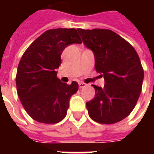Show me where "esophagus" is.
Instances as JSON below:
<instances>
[{
  "mask_svg": "<svg viewBox=\"0 0 154 154\" xmlns=\"http://www.w3.org/2000/svg\"><path fill=\"white\" fill-rule=\"evenodd\" d=\"M87 85L85 84V83H82V82H80L79 83V88L80 89H82V88H84V87L86 86Z\"/></svg>",
  "mask_w": 154,
  "mask_h": 154,
  "instance_id": "1",
  "label": "esophagus"
}]
</instances>
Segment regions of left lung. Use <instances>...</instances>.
Listing matches in <instances>:
<instances>
[{
  "label": "left lung",
  "mask_w": 154,
  "mask_h": 154,
  "mask_svg": "<svg viewBox=\"0 0 154 154\" xmlns=\"http://www.w3.org/2000/svg\"><path fill=\"white\" fill-rule=\"evenodd\" d=\"M95 58V69L104 77L103 88L93 85L95 96L86 102L89 117L101 124H114L128 117L142 88L144 70L134 48L112 30L77 29Z\"/></svg>",
  "instance_id": "obj_1"
}]
</instances>
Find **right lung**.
Instances as JSON below:
<instances>
[{"mask_svg": "<svg viewBox=\"0 0 154 154\" xmlns=\"http://www.w3.org/2000/svg\"><path fill=\"white\" fill-rule=\"evenodd\" d=\"M82 42L75 29H53L43 32L23 54L16 85L23 107L35 121L55 124L67 114L70 97L78 90V84L61 82L56 69L61 64L63 50Z\"/></svg>", "mask_w": 154, "mask_h": 154, "instance_id": "obj_1", "label": "right lung"}]
</instances>
